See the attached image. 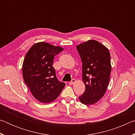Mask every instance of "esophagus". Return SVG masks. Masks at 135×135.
<instances>
[{"label": "esophagus", "instance_id": "obj_1", "mask_svg": "<svg viewBox=\"0 0 135 135\" xmlns=\"http://www.w3.org/2000/svg\"><path fill=\"white\" fill-rule=\"evenodd\" d=\"M75 82H76V80H75L74 79H73L71 80V81L69 82V84H73L75 83Z\"/></svg>", "mask_w": 135, "mask_h": 135}]
</instances>
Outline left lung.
I'll use <instances>...</instances> for the list:
<instances>
[{
	"instance_id": "obj_1",
	"label": "left lung",
	"mask_w": 135,
	"mask_h": 135,
	"mask_svg": "<svg viewBox=\"0 0 135 135\" xmlns=\"http://www.w3.org/2000/svg\"><path fill=\"white\" fill-rule=\"evenodd\" d=\"M82 62V79L85 91L79 97L82 104L93 105L103 97L111 71L108 49L97 40H89L76 46Z\"/></svg>"
}]
</instances>
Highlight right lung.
I'll return each instance as SVG.
<instances>
[{"mask_svg": "<svg viewBox=\"0 0 135 135\" xmlns=\"http://www.w3.org/2000/svg\"><path fill=\"white\" fill-rule=\"evenodd\" d=\"M62 47L38 42L32 46L25 56L22 64L24 82L32 95L42 103L54 101L65 86L56 78L52 66L54 56Z\"/></svg>", "mask_w": 135, "mask_h": 135, "instance_id": "1", "label": "right lung"}]
</instances>
